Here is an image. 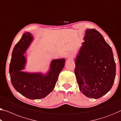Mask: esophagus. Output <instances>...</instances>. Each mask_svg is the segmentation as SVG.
Wrapping results in <instances>:
<instances>
[{
    "label": "esophagus",
    "mask_w": 121,
    "mask_h": 121,
    "mask_svg": "<svg viewBox=\"0 0 121 121\" xmlns=\"http://www.w3.org/2000/svg\"><path fill=\"white\" fill-rule=\"evenodd\" d=\"M66 58L68 59H71L72 58V57H73V55H72V53L71 52H68L66 53Z\"/></svg>",
    "instance_id": "1"
}]
</instances>
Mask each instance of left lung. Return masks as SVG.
Here are the masks:
<instances>
[{"label": "left lung", "instance_id": "8db88e82", "mask_svg": "<svg viewBox=\"0 0 121 121\" xmlns=\"http://www.w3.org/2000/svg\"><path fill=\"white\" fill-rule=\"evenodd\" d=\"M84 40L75 58V76L79 90L98 99L112 88L116 64L112 49L98 31L86 29Z\"/></svg>", "mask_w": 121, "mask_h": 121}]
</instances>
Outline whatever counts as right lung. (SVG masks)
I'll return each instance as SVG.
<instances>
[{"instance_id":"right-lung-1","label":"right lung","mask_w":121,"mask_h":121,"mask_svg":"<svg viewBox=\"0 0 121 121\" xmlns=\"http://www.w3.org/2000/svg\"><path fill=\"white\" fill-rule=\"evenodd\" d=\"M33 39L30 32L23 35L12 51L9 72L13 86L18 92L29 99H38L45 97L53 90L65 59H52L46 73L23 71L27 63L26 50Z\"/></svg>"}]
</instances>
